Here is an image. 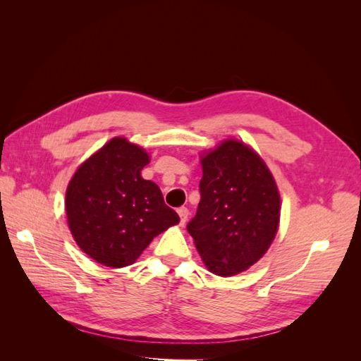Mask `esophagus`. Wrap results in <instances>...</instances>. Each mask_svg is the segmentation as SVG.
<instances>
[{
  "label": "esophagus",
  "mask_w": 361,
  "mask_h": 361,
  "mask_svg": "<svg viewBox=\"0 0 361 361\" xmlns=\"http://www.w3.org/2000/svg\"><path fill=\"white\" fill-rule=\"evenodd\" d=\"M178 214H179V216H180V224H185L187 223V220H188V215H190V211L187 209V207H179L178 209Z\"/></svg>",
  "instance_id": "1"
}]
</instances>
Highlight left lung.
Here are the masks:
<instances>
[{"label": "left lung", "mask_w": 361, "mask_h": 361, "mask_svg": "<svg viewBox=\"0 0 361 361\" xmlns=\"http://www.w3.org/2000/svg\"><path fill=\"white\" fill-rule=\"evenodd\" d=\"M200 203L187 231L211 272L235 276L267 253L280 221V194L267 164L238 140L202 158Z\"/></svg>", "instance_id": "obj_1"}]
</instances>
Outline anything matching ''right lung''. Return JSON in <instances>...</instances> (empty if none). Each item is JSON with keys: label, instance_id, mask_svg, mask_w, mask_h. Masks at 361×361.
<instances>
[{"label": "right lung", "instance_id": "add662e5", "mask_svg": "<svg viewBox=\"0 0 361 361\" xmlns=\"http://www.w3.org/2000/svg\"><path fill=\"white\" fill-rule=\"evenodd\" d=\"M145 149L116 137L76 170L66 190L73 239L110 268L133 265L152 239L179 223L157 183L141 178Z\"/></svg>", "mask_w": 361, "mask_h": 361}]
</instances>
